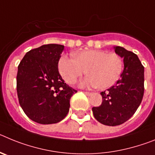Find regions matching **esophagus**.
<instances>
[{"label": "esophagus", "instance_id": "obj_1", "mask_svg": "<svg viewBox=\"0 0 155 155\" xmlns=\"http://www.w3.org/2000/svg\"><path fill=\"white\" fill-rule=\"evenodd\" d=\"M84 94H87V96H91V94H92V93H91V92H88V91H84Z\"/></svg>", "mask_w": 155, "mask_h": 155}]
</instances>
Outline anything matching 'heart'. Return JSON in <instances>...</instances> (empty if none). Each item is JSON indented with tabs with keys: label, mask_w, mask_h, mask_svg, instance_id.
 Instances as JSON below:
<instances>
[{
	"label": "heart",
	"mask_w": 155,
	"mask_h": 155,
	"mask_svg": "<svg viewBox=\"0 0 155 155\" xmlns=\"http://www.w3.org/2000/svg\"><path fill=\"white\" fill-rule=\"evenodd\" d=\"M60 74L67 83L73 84L86 73L88 76L81 82L83 87L92 86L101 89L112 87L120 78L124 61L115 53L103 50H84L74 54V59L62 56L58 62Z\"/></svg>",
	"instance_id": "obj_1"
}]
</instances>
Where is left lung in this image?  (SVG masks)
Instances as JSON below:
<instances>
[{"label":"left lung","mask_w":155,"mask_h":155,"mask_svg":"<svg viewBox=\"0 0 155 155\" xmlns=\"http://www.w3.org/2000/svg\"><path fill=\"white\" fill-rule=\"evenodd\" d=\"M115 52L124 58V69L114 86L101 92L102 104L93 107V115L106 126H118L132 117L140 105L144 92V68L137 56L124 47Z\"/></svg>","instance_id":"obj_1"}]
</instances>
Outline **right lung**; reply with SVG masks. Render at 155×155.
Listing matches in <instances>:
<instances>
[{
  "instance_id": "add662e5",
  "label": "right lung",
  "mask_w": 155,
  "mask_h": 155,
  "mask_svg": "<svg viewBox=\"0 0 155 155\" xmlns=\"http://www.w3.org/2000/svg\"><path fill=\"white\" fill-rule=\"evenodd\" d=\"M64 46L46 44L27 52L18 67L17 93L24 113L40 124H57L69 112L77 90L66 84L58 71Z\"/></svg>"
}]
</instances>
